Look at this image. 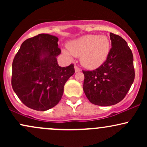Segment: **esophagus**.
Listing matches in <instances>:
<instances>
[{
    "label": "esophagus",
    "mask_w": 147,
    "mask_h": 147,
    "mask_svg": "<svg viewBox=\"0 0 147 147\" xmlns=\"http://www.w3.org/2000/svg\"><path fill=\"white\" fill-rule=\"evenodd\" d=\"M75 72H78L81 71V69L79 68L77 65H75Z\"/></svg>",
    "instance_id": "34e87169"
}]
</instances>
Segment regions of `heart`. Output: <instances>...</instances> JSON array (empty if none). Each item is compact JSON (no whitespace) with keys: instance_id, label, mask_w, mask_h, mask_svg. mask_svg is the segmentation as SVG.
Listing matches in <instances>:
<instances>
[{"instance_id":"obj_1","label":"heart","mask_w":147,"mask_h":147,"mask_svg":"<svg viewBox=\"0 0 147 147\" xmlns=\"http://www.w3.org/2000/svg\"><path fill=\"white\" fill-rule=\"evenodd\" d=\"M68 51L63 50L67 56L79 57L80 63L87 69H95L104 63L111 50V42L107 36L87 34L68 43Z\"/></svg>"}]
</instances>
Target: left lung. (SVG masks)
Returning a JSON list of instances; mask_svg holds the SVG:
<instances>
[{
	"instance_id": "8db88e82",
	"label": "left lung",
	"mask_w": 147,
	"mask_h": 147,
	"mask_svg": "<svg viewBox=\"0 0 147 147\" xmlns=\"http://www.w3.org/2000/svg\"><path fill=\"white\" fill-rule=\"evenodd\" d=\"M111 46L106 61L92 71L83 70V89L92 104L112 106L125 97L133 83V56L125 40L110 33Z\"/></svg>"
}]
</instances>
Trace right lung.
Masks as SVG:
<instances>
[{"mask_svg":"<svg viewBox=\"0 0 147 147\" xmlns=\"http://www.w3.org/2000/svg\"><path fill=\"white\" fill-rule=\"evenodd\" d=\"M59 38L40 34L22 43L12 63L11 86L25 106L45 111L59 102L65 82L75 73L73 64L61 67Z\"/></svg>","mask_w":147,"mask_h":147,"instance_id":"right-lung-1","label":"right lung"}]
</instances>
